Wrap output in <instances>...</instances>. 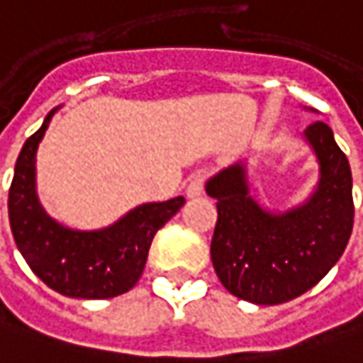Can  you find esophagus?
<instances>
[{
    "instance_id": "obj_1",
    "label": "esophagus",
    "mask_w": 363,
    "mask_h": 363,
    "mask_svg": "<svg viewBox=\"0 0 363 363\" xmlns=\"http://www.w3.org/2000/svg\"><path fill=\"white\" fill-rule=\"evenodd\" d=\"M203 184H205V177L203 174H195L191 182L186 184V197L189 199H195V197H201Z\"/></svg>"
}]
</instances>
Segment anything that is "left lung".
<instances>
[{
	"instance_id": "1",
	"label": "left lung",
	"mask_w": 363,
	"mask_h": 363,
	"mask_svg": "<svg viewBox=\"0 0 363 363\" xmlns=\"http://www.w3.org/2000/svg\"><path fill=\"white\" fill-rule=\"evenodd\" d=\"M318 162L308 197L289 209H269L252 195L248 162H234L205 182L216 199L213 269L232 296L273 306L314 288L341 259L353 230L352 168L323 121L304 131Z\"/></svg>"
}]
</instances>
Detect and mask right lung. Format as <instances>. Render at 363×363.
Returning <instances> with one entry per match:
<instances>
[{"mask_svg": "<svg viewBox=\"0 0 363 363\" xmlns=\"http://www.w3.org/2000/svg\"><path fill=\"white\" fill-rule=\"evenodd\" d=\"M53 108L26 139L16 160L8 197L11 234L24 261L47 286L67 298H115L139 281L156 232L184 205V197L141 203L100 230H75L47 213L36 193V150Z\"/></svg>", "mask_w": 363, "mask_h": 363, "instance_id": "obj_1", "label": "right lung"}]
</instances>
